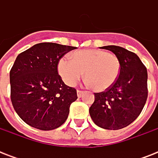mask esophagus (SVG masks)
Returning a JSON list of instances; mask_svg holds the SVG:
<instances>
[{
    "mask_svg": "<svg viewBox=\"0 0 158 158\" xmlns=\"http://www.w3.org/2000/svg\"><path fill=\"white\" fill-rule=\"evenodd\" d=\"M83 94H84V91H81V90H77V96H78V98H81Z\"/></svg>",
    "mask_w": 158,
    "mask_h": 158,
    "instance_id": "esophagus-1",
    "label": "esophagus"
}]
</instances>
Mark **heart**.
Masks as SVG:
<instances>
[{
    "mask_svg": "<svg viewBox=\"0 0 158 158\" xmlns=\"http://www.w3.org/2000/svg\"><path fill=\"white\" fill-rule=\"evenodd\" d=\"M71 56L72 60L62 58L58 63V72L67 85L74 86L84 72L87 83L97 92L105 91L117 80L120 63L115 55L90 49L76 51Z\"/></svg>",
    "mask_w": 158,
    "mask_h": 158,
    "instance_id": "1",
    "label": "heart"
}]
</instances>
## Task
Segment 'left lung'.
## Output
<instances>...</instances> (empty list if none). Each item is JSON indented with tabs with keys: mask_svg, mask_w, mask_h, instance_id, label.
Masks as SVG:
<instances>
[{
	"mask_svg": "<svg viewBox=\"0 0 158 158\" xmlns=\"http://www.w3.org/2000/svg\"><path fill=\"white\" fill-rule=\"evenodd\" d=\"M120 63L117 80L104 92L94 94L89 108L92 120L106 130H120L139 115L148 98L147 68L135 53L118 46H106Z\"/></svg>",
	"mask_w": 158,
	"mask_h": 158,
	"instance_id": "8db88e82",
	"label": "left lung"
}]
</instances>
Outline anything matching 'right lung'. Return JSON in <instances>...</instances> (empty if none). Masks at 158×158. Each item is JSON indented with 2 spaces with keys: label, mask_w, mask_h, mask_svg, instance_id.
I'll return each mask as SVG.
<instances>
[{
  "label": "right lung",
  "mask_w": 158,
  "mask_h": 158,
  "mask_svg": "<svg viewBox=\"0 0 158 158\" xmlns=\"http://www.w3.org/2000/svg\"><path fill=\"white\" fill-rule=\"evenodd\" d=\"M75 47L42 43L18 55L10 72L14 109L32 127L52 130L66 120L76 89L67 86L58 74L57 64Z\"/></svg>",
  "instance_id": "1"
}]
</instances>
